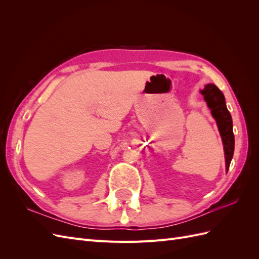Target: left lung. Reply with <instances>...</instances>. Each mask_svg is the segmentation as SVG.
<instances>
[{
	"instance_id": "1",
	"label": "left lung",
	"mask_w": 259,
	"mask_h": 259,
	"mask_svg": "<svg viewBox=\"0 0 259 259\" xmlns=\"http://www.w3.org/2000/svg\"><path fill=\"white\" fill-rule=\"evenodd\" d=\"M202 95L208 108L211 110L214 119L217 122L219 133L223 138V144L225 149V158H226V169L228 171L230 162L233 156L234 151V136L232 131V119L231 115L226 107V101L224 94L221 92L216 85L207 84L203 91H201Z\"/></svg>"
}]
</instances>
